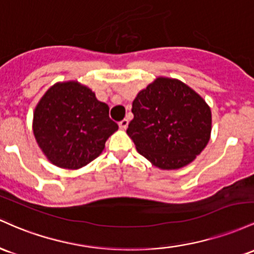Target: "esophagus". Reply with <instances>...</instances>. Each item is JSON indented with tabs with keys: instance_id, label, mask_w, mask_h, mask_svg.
<instances>
[{
	"instance_id": "esophagus-1",
	"label": "esophagus",
	"mask_w": 254,
	"mask_h": 254,
	"mask_svg": "<svg viewBox=\"0 0 254 254\" xmlns=\"http://www.w3.org/2000/svg\"><path fill=\"white\" fill-rule=\"evenodd\" d=\"M119 126L121 129H126L127 126H128V119H124L121 120V121L119 122Z\"/></svg>"
}]
</instances>
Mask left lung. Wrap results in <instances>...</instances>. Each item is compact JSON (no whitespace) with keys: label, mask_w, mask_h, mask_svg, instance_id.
I'll use <instances>...</instances> for the list:
<instances>
[{"label":"left lung","mask_w":254,"mask_h":254,"mask_svg":"<svg viewBox=\"0 0 254 254\" xmlns=\"http://www.w3.org/2000/svg\"><path fill=\"white\" fill-rule=\"evenodd\" d=\"M127 134L136 151L159 169H179L205 149L211 134V110L194 90L159 76L135 97Z\"/></svg>","instance_id":"left-lung-1"}]
</instances>
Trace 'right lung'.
Here are the masks:
<instances>
[{
    "mask_svg": "<svg viewBox=\"0 0 254 254\" xmlns=\"http://www.w3.org/2000/svg\"><path fill=\"white\" fill-rule=\"evenodd\" d=\"M32 127L43 153L65 169H79L98 157L119 128L109 107L78 81L51 86L37 104Z\"/></svg>",
    "mask_w": 254,
    "mask_h": 254,
    "instance_id": "1",
    "label": "right lung"
}]
</instances>
